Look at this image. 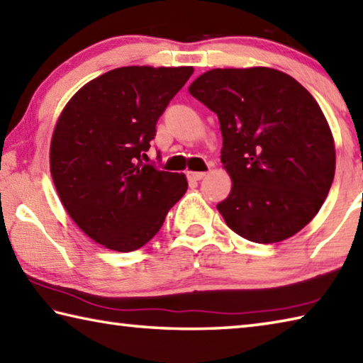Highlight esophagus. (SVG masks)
Segmentation results:
<instances>
[{"label": "esophagus", "mask_w": 363, "mask_h": 363, "mask_svg": "<svg viewBox=\"0 0 363 363\" xmlns=\"http://www.w3.org/2000/svg\"><path fill=\"white\" fill-rule=\"evenodd\" d=\"M204 176H206V173H201V171H189L187 173V177L190 181H200Z\"/></svg>", "instance_id": "obj_1"}]
</instances>
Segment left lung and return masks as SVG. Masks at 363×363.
<instances>
[{
  "mask_svg": "<svg viewBox=\"0 0 363 363\" xmlns=\"http://www.w3.org/2000/svg\"><path fill=\"white\" fill-rule=\"evenodd\" d=\"M189 91L219 117L232 190L217 209L227 225L260 245L298 233L324 204L337 162L314 96L267 67L209 69Z\"/></svg>",
  "mask_w": 363,
  "mask_h": 363,
  "instance_id": "obj_1",
  "label": "left lung"
}]
</instances>
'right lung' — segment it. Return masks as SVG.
Returning <instances> with one entry per match:
<instances>
[{
  "label": "right lung",
  "mask_w": 363,
  "mask_h": 363,
  "mask_svg": "<svg viewBox=\"0 0 363 363\" xmlns=\"http://www.w3.org/2000/svg\"><path fill=\"white\" fill-rule=\"evenodd\" d=\"M192 67H123L91 79L63 108L50 174L69 217L98 245L140 249L187 190L186 174L144 164L155 123Z\"/></svg>",
  "instance_id": "right-lung-1"
}]
</instances>
